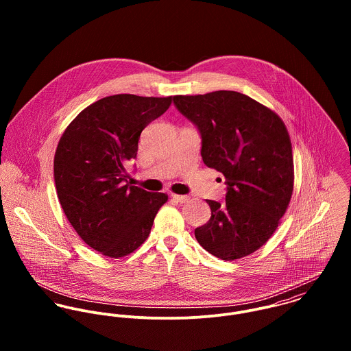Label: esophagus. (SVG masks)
<instances>
[{"label": "esophagus", "instance_id": "obj_1", "mask_svg": "<svg viewBox=\"0 0 351 351\" xmlns=\"http://www.w3.org/2000/svg\"><path fill=\"white\" fill-rule=\"evenodd\" d=\"M171 197H173V200H176L177 202H181V204L189 201L188 196H182V195H171Z\"/></svg>", "mask_w": 351, "mask_h": 351}]
</instances>
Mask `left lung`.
<instances>
[{"mask_svg": "<svg viewBox=\"0 0 351 351\" xmlns=\"http://www.w3.org/2000/svg\"><path fill=\"white\" fill-rule=\"evenodd\" d=\"M173 101L200 131L204 163L227 184L226 202L206 200L210 219L195 237L223 261L247 256L274 234L291 202L295 170L288 130L276 112L238 92Z\"/></svg>", "mask_w": 351, "mask_h": 351, "instance_id": "1", "label": "left lung"}]
</instances>
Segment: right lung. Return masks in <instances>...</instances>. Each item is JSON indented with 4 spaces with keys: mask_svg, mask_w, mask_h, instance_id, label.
I'll return each mask as SVG.
<instances>
[{
    "mask_svg": "<svg viewBox=\"0 0 351 351\" xmlns=\"http://www.w3.org/2000/svg\"><path fill=\"white\" fill-rule=\"evenodd\" d=\"M173 97L114 95L85 108L64 130L53 156L62 209L81 239L109 258L136 250L150 235L166 193L127 182L142 131Z\"/></svg>",
    "mask_w": 351,
    "mask_h": 351,
    "instance_id": "add662e5",
    "label": "right lung"
}]
</instances>
